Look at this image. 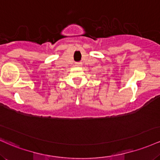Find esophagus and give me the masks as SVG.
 Returning a JSON list of instances; mask_svg holds the SVG:
<instances>
[{
  "mask_svg": "<svg viewBox=\"0 0 160 160\" xmlns=\"http://www.w3.org/2000/svg\"><path fill=\"white\" fill-rule=\"evenodd\" d=\"M82 62H75V66H82Z\"/></svg>",
  "mask_w": 160,
  "mask_h": 160,
  "instance_id": "obj_1",
  "label": "esophagus"
}]
</instances>
